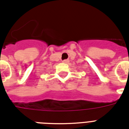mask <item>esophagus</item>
Masks as SVG:
<instances>
[{"instance_id":"1","label":"esophagus","mask_w":129,"mask_h":129,"mask_svg":"<svg viewBox=\"0 0 129 129\" xmlns=\"http://www.w3.org/2000/svg\"><path fill=\"white\" fill-rule=\"evenodd\" d=\"M62 62L64 63H68L69 62V60L68 59H65V60L62 61Z\"/></svg>"}]
</instances>
